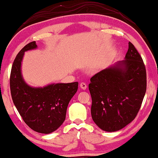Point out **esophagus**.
Here are the masks:
<instances>
[{
    "instance_id": "esophagus-1",
    "label": "esophagus",
    "mask_w": 158,
    "mask_h": 158,
    "mask_svg": "<svg viewBox=\"0 0 158 158\" xmlns=\"http://www.w3.org/2000/svg\"><path fill=\"white\" fill-rule=\"evenodd\" d=\"M80 86H81V88L82 89H83V90H85L87 88L86 83H84V82L81 83V84H80Z\"/></svg>"
}]
</instances>
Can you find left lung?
<instances>
[{"mask_svg":"<svg viewBox=\"0 0 158 158\" xmlns=\"http://www.w3.org/2000/svg\"><path fill=\"white\" fill-rule=\"evenodd\" d=\"M90 81L91 114L100 129L116 131L135 119L146 91V71L131 42L125 60L95 74Z\"/></svg>","mask_w":158,"mask_h":158,"instance_id":"left-lung-1","label":"left lung"}]
</instances>
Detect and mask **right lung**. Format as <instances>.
I'll return each mask as SVG.
<instances>
[{"instance_id":"right-lung-1","label":"right lung","mask_w":158,"mask_h":158,"mask_svg":"<svg viewBox=\"0 0 158 158\" xmlns=\"http://www.w3.org/2000/svg\"><path fill=\"white\" fill-rule=\"evenodd\" d=\"M37 48L35 41L18 52L10 74V91L13 103L26 124L32 130L49 134L58 129L66 119V109L78 88V83H53L35 88L27 85L21 75L24 52Z\"/></svg>"}]
</instances>
